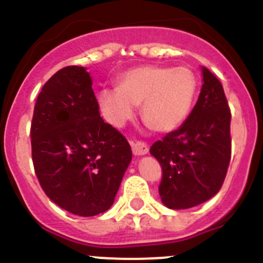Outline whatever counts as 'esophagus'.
<instances>
[{
	"mask_svg": "<svg viewBox=\"0 0 263 263\" xmlns=\"http://www.w3.org/2000/svg\"><path fill=\"white\" fill-rule=\"evenodd\" d=\"M132 153H134V155L136 156H141V155H146L148 153V146L145 142H134L132 144Z\"/></svg>",
	"mask_w": 263,
	"mask_h": 263,
	"instance_id": "esophagus-1",
	"label": "esophagus"
}]
</instances>
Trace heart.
I'll return each instance as SVG.
<instances>
[{"instance_id": "heart-1", "label": "heart", "mask_w": 263, "mask_h": 263, "mask_svg": "<svg viewBox=\"0 0 263 263\" xmlns=\"http://www.w3.org/2000/svg\"><path fill=\"white\" fill-rule=\"evenodd\" d=\"M196 91L197 79L190 68L141 66L122 73L117 89H103L99 105L110 123L122 127L141 104L145 123L165 134L187 118Z\"/></svg>"}]
</instances>
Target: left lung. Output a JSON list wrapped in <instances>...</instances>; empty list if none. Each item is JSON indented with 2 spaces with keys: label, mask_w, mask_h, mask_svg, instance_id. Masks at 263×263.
I'll return each instance as SVG.
<instances>
[{
  "label": "left lung",
  "mask_w": 263,
  "mask_h": 263,
  "mask_svg": "<svg viewBox=\"0 0 263 263\" xmlns=\"http://www.w3.org/2000/svg\"><path fill=\"white\" fill-rule=\"evenodd\" d=\"M201 71L202 87L191 115L178 129L150 147L163 169L161 202L173 210L195 208L214 197L230 161L232 115L224 89L208 68Z\"/></svg>",
  "instance_id": "left-lung-1"
}]
</instances>
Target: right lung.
I'll use <instances>...</instances> for the list:
<instances>
[{"instance_id":"right-lung-1","label":"right lung","mask_w":263,"mask_h":263,"mask_svg":"<svg viewBox=\"0 0 263 263\" xmlns=\"http://www.w3.org/2000/svg\"><path fill=\"white\" fill-rule=\"evenodd\" d=\"M91 85L85 67L57 71L39 92L30 129L42 188L79 216H95L113 205L132 160L123 135L100 117Z\"/></svg>"}]
</instances>
